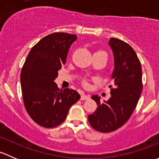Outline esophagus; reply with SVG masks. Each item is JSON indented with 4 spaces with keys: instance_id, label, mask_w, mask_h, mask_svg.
<instances>
[{
    "instance_id": "34e87169",
    "label": "esophagus",
    "mask_w": 159,
    "mask_h": 159,
    "mask_svg": "<svg viewBox=\"0 0 159 159\" xmlns=\"http://www.w3.org/2000/svg\"><path fill=\"white\" fill-rule=\"evenodd\" d=\"M90 98V96L87 95V94H82L81 96V101H84V100H89Z\"/></svg>"
}]
</instances>
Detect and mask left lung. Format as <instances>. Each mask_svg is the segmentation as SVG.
<instances>
[{
    "instance_id": "8db88e82",
    "label": "left lung",
    "mask_w": 159,
    "mask_h": 159,
    "mask_svg": "<svg viewBox=\"0 0 159 159\" xmlns=\"http://www.w3.org/2000/svg\"><path fill=\"white\" fill-rule=\"evenodd\" d=\"M108 44L114 57L111 76L114 88L108 101L101 103L100 97H91L98 108L89 115L91 127L101 132H111L121 127L134 111L142 91V65L134 49L117 38H110Z\"/></svg>"
}]
</instances>
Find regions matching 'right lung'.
Returning a JSON list of instances; mask_svg holds the SVG:
<instances>
[{
    "label": "right lung",
    "instance_id": "right-lung-1",
    "mask_svg": "<svg viewBox=\"0 0 159 159\" xmlns=\"http://www.w3.org/2000/svg\"><path fill=\"white\" fill-rule=\"evenodd\" d=\"M76 40L77 35L61 32L44 37L32 48L22 68L20 84L25 108L42 127L61 124L70 106L81 98L75 90L62 91L54 82Z\"/></svg>",
    "mask_w": 159,
    "mask_h": 159
}]
</instances>
